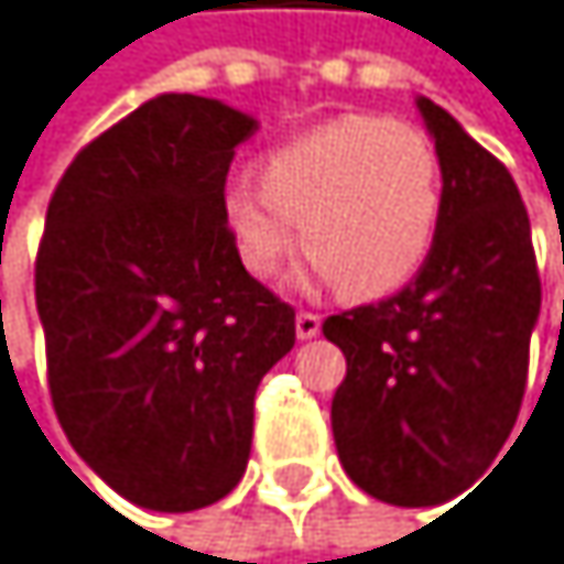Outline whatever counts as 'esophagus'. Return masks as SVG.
<instances>
[{
  "mask_svg": "<svg viewBox=\"0 0 564 564\" xmlns=\"http://www.w3.org/2000/svg\"><path fill=\"white\" fill-rule=\"evenodd\" d=\"M317 334H321V314L301 311V314H297V337H301V340H311V337H317Z\"/></svg>",
  "mask_w": 564,
  "mask_h": 564,
  "instance_id": "34e87169",
  "label": "esophagus"
}]
</instances>
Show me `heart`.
Here are the masks:
<instances>
[{"mask_svg": "<svg viewBox=\"0 0 564 564\" xmlns=\"http://www.w3.org/2000/svg\"><path fill=\"white\" fill-rule=\"evenodd\" d=\"M445 207L431 137L378 112H344L284 140L260 160V186L237 180L224 220L257 280L284 273L297 227L317 284L381 297L424 267Z\"/></svg>", "mask_w": 564, "mask_h": 564, "instance_id": "obj_1", "label": "heart"}]
</instances>
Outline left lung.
Segmentation results:
<instances>
[{
    "mask_svg": "<svg viewBox=\"0 0 564 564\" xmlns=\"http://www.w3.org/2000/svg\"><path fill=\"white\" fill-rule=\"evenodd\" d=\"M445 207L417 276L324 321L347 357L330 401L344 471L371 498L417 508L465 491L508 441L529 378L542 280L521 193L498 156L431 99Z\"/></svg>",
    "mask_w": 564,
    "mask_h": 564,
    "instance_id": "obj_1",
    "label": "left lung"
}]
</instances>
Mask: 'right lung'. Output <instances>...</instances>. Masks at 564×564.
Wrapping results in <instances>:
<instances>
[{
    "label": "right lung",
    "instance_id": "obj_1",
    "mask_svg": "<svg viewBox=\"0 0 564 564\" xmlns=\"http://www.w3.org/2000/svg\"><path fill=\"white\" fill-rule=\"evenodd\" d=\"M253 130L220 99L163 93L76 153L46 210L35 307L56 417L153 511L237 488L257 384L294 347V307L247 273L224 220Z\"/></svg>",
    "mask_w": 564,
    "mask_h": 564
}]
</instances>
